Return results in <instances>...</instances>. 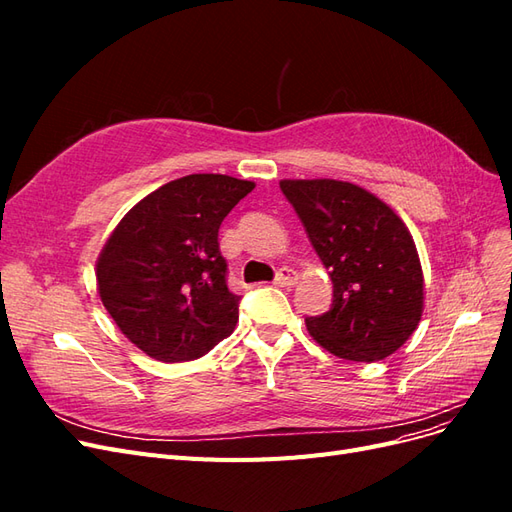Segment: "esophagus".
<instances>
[{"instance_id": "esophagus-1", "label": "esophagus", "mask_w": 512, "mask_h": 512, "mask_svg": "<svg viewBox=\"0 0 512 512\" xmlns=\"http://www.w3.org/2000/svg\"><path fill=\"white\" fill-rule=\"evenodd\" d=\"M297 280H299V273L294 271V269H288V267L280 269V271H277V275H275V284L277 286H294V284H297Z\"/></svg>"}]
</instances>
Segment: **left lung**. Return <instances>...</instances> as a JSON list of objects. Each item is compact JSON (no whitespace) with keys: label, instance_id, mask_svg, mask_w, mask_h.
Returning <instances> with one entry per match:
<instances>
[{"label":"left lung","instance_id":"8db88e82","mask_svg":"<svg viewBox=\"0 0 512 512\" xmlns=\"http://www.w3.org/2000/svg\"><path fill=\"white\" fill-rule=\"evenodd\" d=\"M280 188L333 282L329 312L305 318L309 335L339 359H386L423 316L425 280L408 226L348 181L284 179Z\"/></svg>","mask_w":512,"mask_h":512}]
</instances>
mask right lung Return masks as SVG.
Returning a JSON list of instances; mask_svg holds the SVG:
<instances>
[{
  "mask_svg": "<svg viewBox=\"0 0 512 512\" xmlns=\"http://www.w3.org/2000/svg\"><path fill=\"white\" fill-rule=\"evenodd\" d=\"M254 181L188 175L136 203L96 262L98 294L119 331L151 359L194 361L226 339L241 297L226 286L218 230Z\"/></svg>",
  "mask_w": 512,
  "mask_h": 512,
  "instance_id": "right-lung-1",
  "label": "right lung"
}]
</instances>
